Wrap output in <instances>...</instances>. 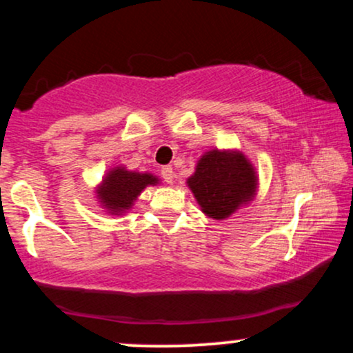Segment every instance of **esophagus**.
I'll list each match as a JSON object with an SVG mask.
<instances>
[{
	"label": "esophagus",
	"instance_id": "34e87169",
	"mask_svg": "<svg viewBox=\"0 0 353 353\" xmlns=\"http://www.w3.org/2000/svg\"><path fill=\"white\" fill-rule=\"evenodd\" d=\"M161 177L168 182V184H172V179H174V171L171 165H164V168H161Z\"/></svg>",
	"mask_w": 353,
	"mask_h": 353
}]
</instances>
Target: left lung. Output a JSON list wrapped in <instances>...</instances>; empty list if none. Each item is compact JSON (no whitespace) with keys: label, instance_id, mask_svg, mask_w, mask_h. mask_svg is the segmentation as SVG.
I'll return each instance as SVG.
<instances>
[{"label":"left lung","instance_id":"obj_1","mask_svg":"<svg viewBox=\"0 0 353 353\" xmlns=\"http://www.w3.org/2000/svg\"><path fill=\"white\" fill-rule=\"evenodd\" d=\"M188 184L202 212L212 219H225L252 201L257 177L244 154L214 149L201 157Z\"/></svg>","mask_w":353,"mask_h":353}]
</instances>
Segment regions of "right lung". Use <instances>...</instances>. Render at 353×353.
<instances>
[{"label":"right lung","mask_w":353,"mask_h":353,"mask_svg":"<svg viewBox=\"0 0 353 353\" xmlns=\"http://www.w3.org/2000/svg\"><path fill=\"white\" fill-rule=\"evenodd\" d=\"M149 184H157V179L151 174L131 172L125 171L124 168H116L103 181L98 194L101 202L109 212L121 214L131 209L132 202Z\"/></svg>","instance_id":"1"}]
</instances>
